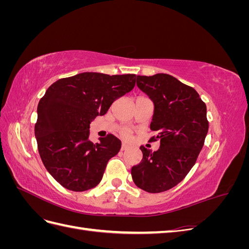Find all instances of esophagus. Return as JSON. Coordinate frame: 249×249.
I'll list each match as a JSON object with an SVG mask.
<instances>
[{
    "label": "esophagus",
    "mask_w": 249,
    "mask_h": 249,
    "mask_svg": "<svg viewBox=\"0 0 249 249\" xmlns=\"http://www.w3.org/2000/svg\"><path fill=\"white\" fill-rule=\"evenodd\" d=\"M130 148V146L126 144V143H123V145H122V150H126V149H129Z\"/></svg>",
    "instance_id": "obj_1"
}]
</instances>
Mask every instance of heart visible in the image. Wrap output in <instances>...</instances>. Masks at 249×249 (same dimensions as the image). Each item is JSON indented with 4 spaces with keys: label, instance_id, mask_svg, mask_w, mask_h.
Returning a JSON list of instances; mask_svg holds the SVG:
<instances>
[{
    "label": "heart",
    "instance_id": "heart-1",
    "mask_svg": "<svg viewBox=\"0 0 249 249\" xmlns=\"http://www.w3.org/2000/svg\"><path fill=\"white\" fill-rule=\"evenodd\" d=\"M122 135H123V136H124V138H129V137H130V132L127 131V130H124V131L122 132Z\"/></svg>",
    "mask_w": 249,
    "mask_h": 249
}]
</instances>
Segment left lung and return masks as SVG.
I'll list each match as a JSON object with an SVG mask.
<instances>
[{"label":"left lung","mask_w":249,"mask_h":249,"mask_svg":"<svg viewBox=\"0 0 249 249\" xmlns=\"http://www.w3.org/2000/svg\"><path fill=\"white\" fill-rule=\"evenodd\" d=\"M137 86L154 103L150 130L160 141L152 153L144 146L131 175L140 189L160 193L182 182L196 162L209 130L206 104L194 88L167 73L137 76Z\"/></svg>","instance_id":"8db88e82"}]
</instances>
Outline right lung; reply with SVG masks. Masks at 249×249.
I'll use <instances>...</instances> for the list:
<instances>
[{"mask_svg":"<svg viewBox=\"0 0 249 249\" xmlns=\"http://www.w3.org/2000/svg\"><path fill=\"white\" fill-rule=\"evenodd\" d=\"M136 74L82 72L56 81L37 107L35 137L44 167L64 188L82 192L102 180L122 141L112 134L89 140L90 124L112 103L130 92Z\"/></svg>","mask_w":249,"mask_h":249,"instance_id":"add662e5","label":"right lung"}]
</instances>
